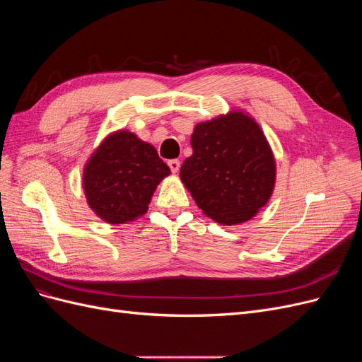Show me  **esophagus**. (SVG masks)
<instances>
[{
  "instance_id": "esophagus-1",
  "label": "esophagus",
  "mask_w": 362,
  "mask_h": 362,
  "mask_svg": "<svg viewBox=\"0 0 362 362\" xmlns=\"http://www.w3.org/2000/svg\"><path fill=\"white\" fill-rule=\"evenodd\" d=\"M168 164H169V168H170V170H172L173 173H177V172L180 170V168H181L180 160H169Z\"/></svg>"
}]
</instances>
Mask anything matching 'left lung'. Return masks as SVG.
I'll list each match as a JSON object with an SVG mask.
<instances>
[{
  "label": "left lung",
  "instance_id": "8db88e82",
  "mask_svg": "<svg viewBox=\"0 0 362 362\" xmlns=\"http://www.w3.org/2000/svg\"><path fill=\"white\" fill-rule=\"evenodd\" d=\"M192 157L180 177L201 210L223 225L243 223L270 199L275 158L261 128L243 112L194 127Z\"/></svg>",
  "mask_w": 362,
  "mask_h": 362
}]
</instances>
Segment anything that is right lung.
Masks as SVG:
<instances>
[{"mask_svg": "<svg viewBox=\"0 0 362 362\" xmlns=\"http://www.w3.org/2000/svg\"><path fill=\"white\" fill-rule=\"evenodd\" d=\"M170 169L156 148L129 131L108 136L87 161L84 193L92 210L108 223L145 214L160 181Z\"/></svg>", "mask_w": 362, "mask_h": 362, "instance_id": "1", "label": "right lung"}]
</instances>
